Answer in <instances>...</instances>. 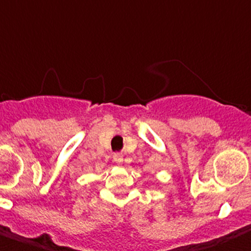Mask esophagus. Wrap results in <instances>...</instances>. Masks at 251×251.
<instances>
[{
	"instance_id": "34e87169",
	"label": "esophagus",
	"mask_w": 251,
	"mask_h": 251,
	"mask_svg": "<svg viewBox=\"0 0 251 251\" xmlns=\"http://www.w3.org/2000/svg\"><path fill=\"white\" fill-rule=\"evenodd\" d=\"M113 160H115V162L117 163V164H121V163H123V154H119V152H117V154H115V155H113Z\"/></svg>"
}]
</instances>
